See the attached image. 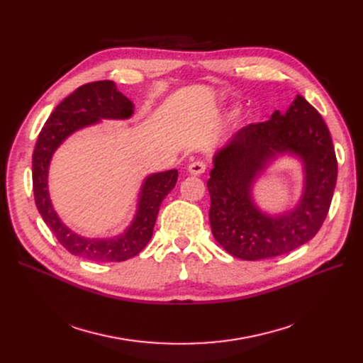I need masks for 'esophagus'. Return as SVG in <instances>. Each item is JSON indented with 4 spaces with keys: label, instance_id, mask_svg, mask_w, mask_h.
Instances as JSON below:
<instances>
[{
    "label": "esophagus",
    "instance_id": "34e87169",
    "mask_svg": "<svg viewBox=\"0 0 363 363\" xmlns=\"http://www.w3.org/2000/svg\"><path fill=\"white\" fill-rule=\"evenodd\" d=\"M206 169H207V164L203 160H196L193 163H189L188 166V170L191 175H201L204 174Z\"/></svg>",
    "mask_w": 363,
    "mask_h": 363
}]
</instances>
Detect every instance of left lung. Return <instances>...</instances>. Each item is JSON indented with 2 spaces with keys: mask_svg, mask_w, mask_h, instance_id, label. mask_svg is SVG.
<instances>
[{
  "mask_svg": "<svg viewBox=\"0 0 363 363\" xmlns=\"http://www.w3.org/2000/svg\"><path fill=\"white\" fill-rule=\"evenodd\" d=\"M298 154L307 167V189L293 213L269 218L250 199V185L275 152ZM337 181V157L327 123L297 95L287 113L242 128L215 156L207 181L211 225L223 249L244 260L289 253L312 240L325 220Z\"/></svg>",
  "mask_w": 363,
  "mask_h": 363,
  "instance_id": "left-lung-1",
  "label": "left lung"
}]
</instances>
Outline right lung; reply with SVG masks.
<instances>
[{
  "mask_svg": "<svg viewBox=\"0 0 363 363\" xmlns=\"http://www.w3.org/2000/svg\"><path fill=\"white\" fill-rule=\"evenodd\" d=\"M133 111L132 103L111 81L89 82L73 91L54 108L44 123L32 157V184L38 211L65 249L88 260L123 262L137 256L152 235L160 204L178 181V170L172 169L147 178L140 199L138 213L129 230L116 238L89 240L73 234L60 222L48 197L47 172L54 150L72 132L99 119H125Z\"/></svg>",
  "mask_w": 363,
  "mask_h": 363,
  "instance_id": "obj_1",
  "label": "right lung"
}]
</instances>
